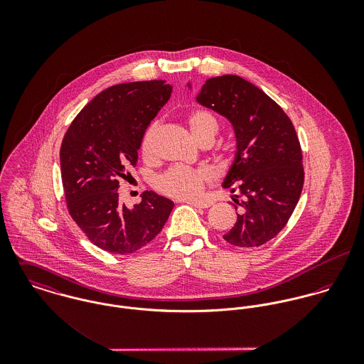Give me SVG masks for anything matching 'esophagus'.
<instances>
[{
    "label": "esophagus",
    "mask_w": 364,
    "mask_h": 364,
    "mask_svg": "<svg viewBox=\"0 0 364 364\" xmlns=\"http://www.w3.org/2000/svg\"><path fill=\"white\" fill-rule=\"evenodd\" d=\"M186 203L193 206V208H208L213 205L211 202H205V200H191V202H186Z\"/></svg>",
    "instance_id": "esophagus-1"
}]
</instances>
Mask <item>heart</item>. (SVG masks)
I'll return each mask as SVG.
<instances>
[{"mask_svg": "<svg viewBox=\"0 0 364 364\" xmlns=\"http://www.w3.org/2000/svg\"><path fill=\"white\" fill-rule=\"evenodd\" d=\"M188 126L196 141L210 143L218 130L215 116L206 109H196L188 116ZM158 123H153L144 133L141 140V153L146 158L154 154ZM213 179V171L208 166H173L159 175L156 179V188L172 198L193 199L205 189L206 183Z\"/></svg>", "mask_w": 364, "mask_h": 364, "instance_id": "obj_1", "label": "heart"}]
</instances>
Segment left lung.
<instances>
[{"mask_svg":"<svg viewBox=\"0 0 364 364\" xmlns=\"http://www.w3.org/2000/svg\"><path fill=\"white\" fill-rule=\"evenodd\" d=\"M192 91V84H186ZM198 104L225 117L235 134V156L223 188L240 191L232 206L237 223L223 238L238 248H254L276 237L299 203L303 154L294 126L262 90L238 75L208 80Z\"/></svg>","mask_w":364,"mask_h":364,"instance_id":"8db88e82","label":"left lung"}]
</instances>
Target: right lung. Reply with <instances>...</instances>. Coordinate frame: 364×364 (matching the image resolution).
I'll list each match as a JSON object with an SVG mask.
<instances>
[{"mask_svg": "<svg viewBox=\"0 0 364 364\" xmlns=\"http://www.w3.org/2000/svg\"><path fill=\"white\" fill-rule=\"evenodd\" d=\"M172 85L165 81L117 84L77 114L60 149L67 206L90 241L110 254H133L150 244L173 202L146 191L133 208L119 202V179L137 162L143 136Z\"/></svg>", "mask_w": 364, "mask_h": 364, "instance_id": "obj_1", "label": "right lung"}]
</instances>
